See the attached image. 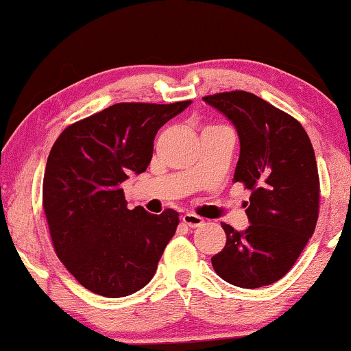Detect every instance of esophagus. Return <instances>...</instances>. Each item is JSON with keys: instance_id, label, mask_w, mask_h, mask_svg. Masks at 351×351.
Wrapping results in <instances>:
<instances>
[{"instance_id": "esophagus-1", "label": "esophagus", "mask_w": 351, "mask_h": 351, "mask_svg": "<svg viewBox=\"0 0 351 351\" xmlns=\"http://www.w3.org/2000/svg\"><path fill=\"white\" fill-rule=\"evenodd\" d=\"M181 221L186 223L188 227H199V226H202V223H204V219L196 216V214H193V213L184 214V216L181 217Z\"/></svg>"}]
</instances>
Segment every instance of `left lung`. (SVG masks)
Wrapping results in <instances>:
<instances>
[{"mask_svg": "<svg viewBox=\"0 0 351 351\" xmlns=\"http://www.w3.org/2000/svg\"><path fill=\"white\" fill-rule=\"evenodd\" d=\"M237 129L240 157L234 181L250 189L247 230L222 223L226 247L214 271L239 288L255 289L281 280L315 230L319 173L309 135L293 116L247 91L202 98Z\"/></svg>", "mask_w": 351, "mask_h": 351, "instance_id": "left-lung-1", "label": "left lung"}]
</instances>
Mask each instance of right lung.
<instances>
[{
    "instance_id": "add662e5",
    "label": "right lung",
    "mask_w": 351,
    "mask_h": 351,
    "mask_svg": "<svg viewBox=\"0 0 351 351\" xmlns=\"http://www.w3.org/2000/svg\"><path fill=\"white\" fill-rule=\"evenodd\" d=\"M189 103H117L69 125L55 141L42 204L55 253L91 293L129 296L157 271L180 214L128 209L122 183L147 170L158 129Z\"/></svg>"
}]
</instances>
